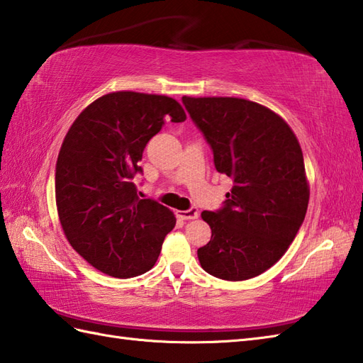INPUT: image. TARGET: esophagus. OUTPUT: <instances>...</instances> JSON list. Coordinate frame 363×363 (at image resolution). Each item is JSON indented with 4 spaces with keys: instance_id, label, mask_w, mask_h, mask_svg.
Returning <instances> with one entry per match:
<instances>
[{
    "instance_id": "1",
    "label": "esophagus",
    "mask_w": 363,
    "mask_h": 363,
    "mask_svg": "<svg viewBox=\"0 0 363 363\" xmlns=\"http://www.w3.org/2000/svg\"><path fill=\"white\" fill-rule=\"evenodd\" d=\"M198 215H199V211L196 209V207H191V209H189V211L177 212V217L182 220H195V218H198Z\"/></svg>"
}]
</instances>
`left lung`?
Segmentation results:
<instances>
[{
    "label": "left lung",
    "mask_w": 363,
    "mask_h": 363,
    "mask_svg": "<svg viewBox=\"0 0 363 363\" xmlns=\"http://www.w3.org/2000/svg\"><path fill=\"white\" fill-rule=\"evenodd\" d=\"M182 103L209 142L217 172L234 181L225 207L201 213L212 237L198 250L199 264L220 279H251L284 256L304 221L311 189L299 142L287 121L250 99Z\"/></svg>",
    "instance_id": "left-lung-1"
}]
</instances>
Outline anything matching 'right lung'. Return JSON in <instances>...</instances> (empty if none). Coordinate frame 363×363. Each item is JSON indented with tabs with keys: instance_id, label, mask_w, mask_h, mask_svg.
Here are the masks:
<instances>
[{
	"instance_id": "1",
	"label": "right lung",
	"mask_w": 363,
	"mask_h": 363,
	"mask_svg": "<svg viewBox=\"0 0 363 363\" xmlns=\"http://www.w3.org/2000/svg\"><path fill=\"white\" fill-rule=\"evenodd\" d=\"M187 118L165 95L112 91L95 99L68 129L56 164V206L73 250L112 277H134L156 264L174 213L137 195L134 174L146 143L167 120Z\"/></svg>"
}]
</instances>
